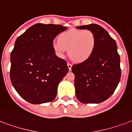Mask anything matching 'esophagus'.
Listing matches in <instances>:
<instances>
[{"mask_svg":"<svg viewBox=\"0 0 132 132\" xmlns=\"http://www.w3.org/2000/svg\"><path fill=\"white\" fill-rule=\"evenodd\" d=\"M67 67H68V68H69V71H71V67H72V65H71V63H67Z\"/></svg>","mask_w":132,"mask_h":132,"instance_id":"34e87169","label":"esophagus"}]
</instances>
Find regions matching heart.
Segmentation results:
<instances>
[{"label": "heart", "instance_id": "b5f03b06", "mask_svg": "<svg viewBox=\"0 0 132 132\" xmlns=\"http://www.w3.org/2000/svg\"><path fill=\"white\" fill-rule=\"evenodd\" d=\"M52 45L59 58L63 59L69 50V56L73 61L82 63L93 54L96 45V37L89 29H71L60 34L59 40H54Z\"/></svg>", "mask_w": 132, "mask_h": 132}]
</instances>
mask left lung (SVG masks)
<instances>
[{"mask_svg": "<svg viewBox=\"0 0 132 132\" xmlns=\"http://www.w3.org/2000/svg\"><path fill=\"white\" fill-rule=\"evenodd\" d=\"M76 28L93 31L96 37V45L88 60L71 67L75 75L76 96L82 103H102L112 96L120 80L117 45L108 31L98 24Z\"/></svg>", "mask_w": 132, "mask_h": 132, "instance_id": "left-lung-1", "label": "left lung"}]
</instances>
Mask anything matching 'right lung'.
Here are the masks:
<instances>
[{
	"label": "right lung",
	"instance_id": "add662e5",
	"mask_svg": "<svg viewBox=\"0 0 132 132\" xmlns=\"http://www.w3.org/2000/svg\"><path fill=\"white\" fill-rule=\"evenodd\" d=\"M67 29L60 24L37 23L18 36L11 52L10 79L18 94L31 104L54 101L59 82L69 69L52 49L58 34Z\"/></svg>",
	"mask_w": 132,
	"mask_h": 132
}]
</instances>
